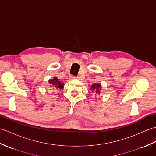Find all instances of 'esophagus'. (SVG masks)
Wrapping results in <instances>:
<instances>
[{"mask_svg": "<svg viewBox=\"0 0 156 156\" xmlns=\"http://www.w3.org/2000/svg\"><path fill=\"white\" fill-rule=\"evenodd\" d=\"M78 78L76 77V76H69V79H70V80H76V79H77Z\"/></svg>", "mask_w": 156, "mask_h": 156, "instance_id": "1", "label": "esophagus"}]
</instances>
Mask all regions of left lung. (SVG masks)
<instances>
[{
	"label": "left lung",
	"mask_w": 156,
	"mask_h": 156,
	"mask_svg": "<svg viewBox=\"0 0 156 156\" xmlns=\"http://www.w3.org/2000/svg\"><path fill=\"white\" fill-rule=\"evenodd\" d=\"M91 88L92 89V91H93L94 90H96V92H98V93H100L101 84H95L92 86Z\"/></svg>",
	"instance_id": "left-lung-1"
}]
</instances>
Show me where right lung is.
Returning <instances> with one entry per match:
<instances>
[{"label":"right lung","instance_id":"obj_1","mask_svg":"<svg viewBox=\"0 0 156 156\" xmlns=\"http://www.w3.org/2000/svg\"><path fill=\"white\" fill-rule=\"evenodd\" d=\"M49 83L51 84L50 87H52L54 88L62 89L63 87H64V85L61 83V82L59 81L57 78H54V79H51V80H49Z\"/></svg>","mask_w":156,"mask_h":156}]
</instances>
